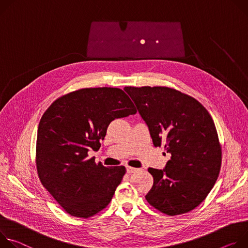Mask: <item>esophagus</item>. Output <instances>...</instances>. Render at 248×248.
Listing matches in <instances>:
<instances>
[{
  "label": "esophagus",
  "instance_id": "1",
  "mask_svg": "<svg viewBox=\"0 0 248 248\" xmlns=\"http://www.w3.org/2000/svg\"><path fill=\"white\" fill-rule=\"evenodd\" d=\"M138 170V169H135V168H132V167H127L126 168V171H127V173H129V174H131V173H133V172H135V171H137Z\"/></svg>",
  "mask_w": 248,
  "mask_h": 248
}]
</instances>
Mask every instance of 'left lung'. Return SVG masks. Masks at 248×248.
<instances>
[{
  "instance_id": "1",
  "label": "left lung",
  "mask_w": 248,
  "mask_h": 248,
  "mask_svg": "<svg viewBox=\"0 0 248 248\" xmlns=\"http://www.w3.org/2000/svg\"><path fill=\"white\" fill-rule=\"evenodd\" d=\"M148 126L155 147L164 145L170 159L154 177L147 201L158 211L180 215L196 208L218 176L222 150L214 121L195 98L164 87H125Z\"/></svg>"
}]
</instances>
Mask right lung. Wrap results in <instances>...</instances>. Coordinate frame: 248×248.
I'll use <instances>...</instances> for the list:
<instances>
[{
    "label": "right lung",
    "instance_id": "add662e5",
    "mask_svg": "<svg viewBox=\"0 0 248 248\" xmlns=\"http://www.w3.org/2000/svg\"><path fill=\"white\" fill-rule=\"evenodd\" d=\"M136 112L122 90L94 88L61 96L41 117L36 142L38 176L71 216L90 217L111 201L126 170L96 164L88 153L100 148L110 122Z\"/></svg>",
    "mask_w": 248,
    "mask_h": 248
}]
</instances>
